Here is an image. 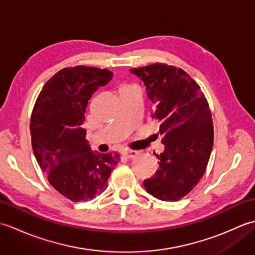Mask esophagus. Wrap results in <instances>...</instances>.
<instances>
[{
    "instance_id": "1",
    "label": "esophagus",
    "mask_w": 255,
    "mask_h": 255,
    "mask_svg": "<svg viewBox=\"0 0 255 255\" xmlns=\"http://www.w3.org/2000/svg\"><path fill=\"white\" fill-rule=\"evenodd\" d=\"M137 154H138L137 151H133V150H126V151H124V152H123V155L127 159L134 158V156H136Z\"/></svg>"
}]
</instances>
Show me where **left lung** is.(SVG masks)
Masks as SVG:
<instances>
[{
	"label": "left lung",
	"mask_w": 255,
	"mask_h": 255,
	"mask_svg": "<svg viewBox=\"0 0 255 255\" xmlns=\"http://www.w3.org/2000/svg\"><path fill=\"white\" fill-rule=\"evenodd\" d=\"M147 86L154 108L151 116L160 123L164 151L159 170L143 181L155 198L174 202L199 183L207 167L214 144V126L209 104L197 82L182 70L166 63L130 69Z\"/></svg>",
	"instance_id": "left-lung-1"
}]
</instances>
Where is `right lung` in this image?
<instances>
[{"instance_id":"add662e5","label":"right lung","mask_w":255,"mask_h":255,"mask_svg":"<svg viewBox=\"0 0 255 255\" xmlns=\"http://www.w3.org/2000/svg\"><path fill=\"white\" fill-rule=\"evenodd\" d=\"M107 69L64 68L47 81L32 108L31 145L51 186L72 202L93 199L108 186L118 153H94L82 128L92 94L107 84Z\"/></svg>"}]
</instances>
